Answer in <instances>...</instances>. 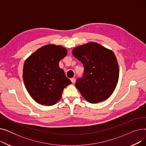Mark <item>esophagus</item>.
<instances>
[{"mask_svg": "<svg viewBox=\"0 0 146 146\" xmlns=\"http://www.w3.org/2000/svg\"><path fill=\"white\" fill-rule=\"evenodd\" d=\"M70 80H71L72 82V83H74L75 82V81H76V79H75L74 78H72Z\"/></svg>", "mask_w": 146, "mask_h": 146, "instance_id": "1", "label": "esophagus"}]
</instances>
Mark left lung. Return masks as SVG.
Segmentation results:
<instances>
[{
	"label": "left lung",
	"mask_w": 146,
	"mask_h": 146,
	"mask_svg": "<svg viewBox=\"0 0 146 146\" xmlns=\"http://www.w3.org/2000/svg\"><path fill=\"white\" fill-rule=\"evenodd\" d=\"M72 53L85 68L83 78L76 82L82 96L92 104L106 100L113 92L119 79L118 63L113 52L90 42L75 47Z\"/></svg>",
	"instance_id": "obj_1"
}]
</instances>
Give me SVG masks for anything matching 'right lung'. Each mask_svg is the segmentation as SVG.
I'll return each instance as SVG.
<instances>
[{"label": "right lung", "mask_w": 146, "mask_h": 146, "mask_svg": "<svg viewBox=\"0 0 146 146\" xmlns=\"http://www.w3.org/2000/svg\"><path fill=\"white\" fill-rule=\"evenodd\" d=\"M67 53V49L62 46L48 44L25 60L23 80L29 94L37 103L47 106L56 104L64 88L72 83L58 64Z\"/></svg>", "instance_id": "obj_1"}]
</instances>
